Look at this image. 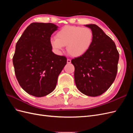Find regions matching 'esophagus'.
<instances>
[{
	"instance_id": "34e87169",
	"label": "esophagus",
	"mask_w": 133,
	"mask_h": 133,
	"mask_svg": "<svg viewBox=\"0 0 133 133\" xmlns=\"http://www.w3.org/2000/svg\"><path fill=\"white\" fill-rule=\"evenodd\" d=\"M70 63H71V60H70V59H67V63L70 64Z\"/></svg>"
}]
</instances>
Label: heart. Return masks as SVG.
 <instances>
[{
  "label": "heart",
  "instance_id": "heart-1",
  "mask_svg": "<svg viewBox=\"0 0 133 133\" xmlns=\"http://www.w3.org/2000/svg\"><path fill=\"white\" fill-rule=\"evenodd\" d=\"M93 39V32L90 28L65 26L57 32L55 38H51L50 45L58 54L62 53L64 46H66L68 53L79 57L90 49Z\"/></svg>",
  "mask_w": 133,
  "mask_h": 133
}]
</instances>
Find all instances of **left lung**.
I'll return each mask as SVG.
<instances>
[{
  "label": "left lung",
  "instance_id": "obj_1",
  "mask_svg": "<svg viewBox=\"0 0 133 133\" xmlns=\"http://www.w3.org/2000/svg\"><path fill=\"white\" fill-rule=\"evenodd\" d=\"M93 32L94 39L87 53L71 60L75 68L76 86L83 94L97 96L114 82L118 71L119 54L115 43L95 24L85 25Z\"/></svg>",
  "mask_w": 133,
  "mask_h": 133
}]
</instances>
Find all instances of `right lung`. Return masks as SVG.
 I'll return each mask as SVG.
<instances>
[{"instance_id":"1","label":"right lung","mask_w":133,"mask_h":133,"mask_svg":"<svg viewBox=\"0 0 133 133\" xmlns=\"http://www.w3.org/2000/svg\"><path fill=\"white\" fill-rule=\"evenodd\" d=\"M58 28L53 23H33L16 44L13 58L16 78L24 90L36 97L55 89L66 64L65 57L52 51L50 37Z\"/></svg>"}]
</instances>
